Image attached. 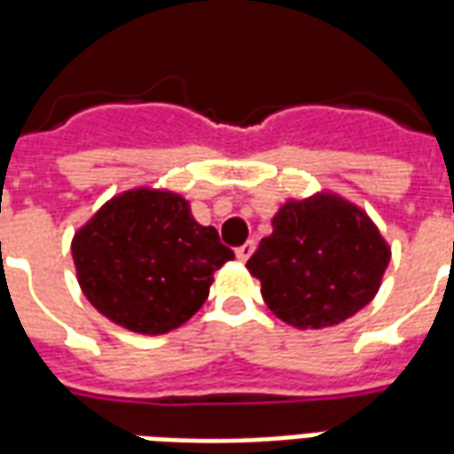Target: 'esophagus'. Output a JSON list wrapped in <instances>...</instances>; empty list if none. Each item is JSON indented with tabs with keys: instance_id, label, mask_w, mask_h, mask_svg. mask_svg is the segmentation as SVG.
<instances>
[{
	"instance_id": "obj_1",
	"label": "esophagus",
	"mask_w": 454,
	"mask_h": 454,
	"mask_svg": "<svg viewBox=\"0 0 454 454\" xmlns=\"http://www.w3.org/2000/svg\"><path fill=\"white\" fill-rule=\"evenodd\" d=\"M254 249H256V241H254V239H249L247 244H241L239 249H237V259L247 261L251 254H254Z\"/></svg>"
}]
</instances>
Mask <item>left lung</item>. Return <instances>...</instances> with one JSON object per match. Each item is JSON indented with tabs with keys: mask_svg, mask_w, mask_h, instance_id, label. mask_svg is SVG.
I'll use <instances>...</instances> for the list:
<instances>
[{
	"mask_svg": "<svg viewBox=\"0 0 454 454\" xmlns=\"http://www.w3.org/2000/svg\"><path fill=\"white\" fill-rule=\"evenodd\" d=\"M389 247L358 205L336 193L287 200L247 261L268 309L295 329H326L380 290Z\"/></svg>",
	"mask_w": 454,
	"mask_h": 454,
	"instance_id": "8db88e82",
	"label": "left lung"
}]
</instances>
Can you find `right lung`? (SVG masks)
Segmentation results:
<instances>
[{
	"label": "right lung",
	"instance_id": "obj_1",
	"mask_svg": "<svg viewBox=\"0 0 454 454\" xmlns=\"http://www.w3.org/2000/svg\"><path fill=\"white\" fill-rule=\"evenodd\" d=\"M72 259L82 293L106 319L159 336L203 307L213 273L234 251L215 227L195 223L186 198L132 188L74 234Z\"/></svg>",
	"mask_w": 454,
	"mask_h": 454
}]
</instances>
